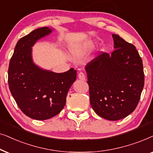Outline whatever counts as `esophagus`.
<instances>
[{
  "label": "esophagus",
  "instance_id": "34e87169",
  "mask_svg": "<svg viewBox=\"0 0 153 153\" xmlns=\"http://www.w3.org/2000/svg\"><path fill=\"white\" fill-rule=\"evenodd\" d=\"M78 78L80 79V80H85V79H86V78H85V73H82V72L79 73Z\"/></svg>",
  "mask_w": 153,
  "mask_h": 153
}]
</instances>
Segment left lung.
I'll list each match as a JSON object with an SVG mask.
<instances>
[{
    "label": "left lung",
    "mask_w": 153,
    "mask_h": 153,
    "mask_svg": "<svg viewBox=\"0 0 153 153\" xmlns=\"http://www.w3.org/2000/svg\"><path fill=\"white\" fill-rule=\"evenodd\" d=\"M115 50L101 52L85 67L91 107L100 117L119 120L137 106L144 86L142 59L135 46L112 35Z\"/></svg>",
    "instance_id": "left-lung-1"
}]
</instances>
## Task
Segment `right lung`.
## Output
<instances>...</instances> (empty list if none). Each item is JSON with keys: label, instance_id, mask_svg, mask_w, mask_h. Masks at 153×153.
Wrapping results in <instances>:
<instances>
[{"label": "right lung", "instance_id": "right-lung-1", "mask_svg": "<svg viewBox=\"0 0 153 153\" xmlns=\"http://www.w3.org/2000/svg\"><path fill=\"white\" fill-rule=\"evenodd\" d=\"M51 31L48 27L39 28L20 38L8 68V85L17 105L26 116L38 120L50 119L62 111L76 80L74 68L56 73L33 63L31 47Z\"/></svg>", "mask_w": 153, "mask_h": 153}]
</instances>
